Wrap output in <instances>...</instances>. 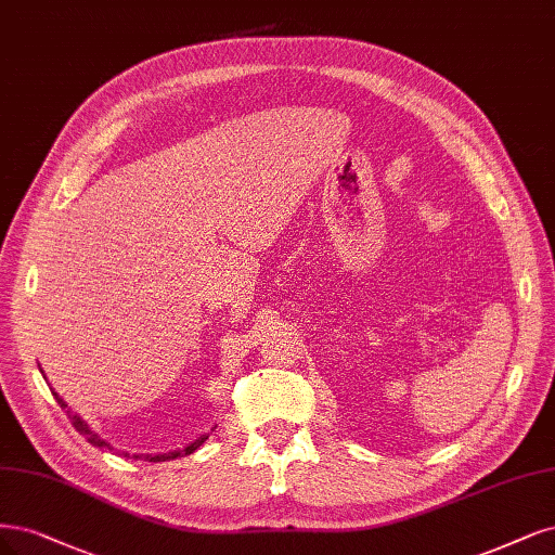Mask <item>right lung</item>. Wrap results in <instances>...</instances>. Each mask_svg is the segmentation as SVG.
<instances>
[{"label": "right lung", "instance_id": "add662e5", "mask_svg": "<svg viewBox=\"0 0 555 555\" xmlns=\"http://www.w3.org/2000/svg\"><path fill=\"white\" fill-rule=\"evenodd\" d=\"M41 374H43V370H41ZM43 378H46V374H43ZM48 380V378H46ZM52 390V388H50ZM52 395H54V399H56V404H60L62 409H68V404H66V401L60 397V395H56L54 390H52ZM68 413V417H70V423H73V427L75 429H78L85 438H87V441L91 443V446H95V448H107V450H114L107 441H103V438L99 436V434H95L87 423H85V420L78 415V413H73L70 409L66 411ZM216 429V427H214ZM211 429V431H214ZM206 438H208V434H202L199 438H195V441L193 443H188L185 448H179V450H171V452H163V454H130V452H121L124 456H130V460H144V462H169V460H177V456H188V454H193L204 441H206Z\"/></svg>", "mask_w": 555, "mask_h": 555}]
</instances>
